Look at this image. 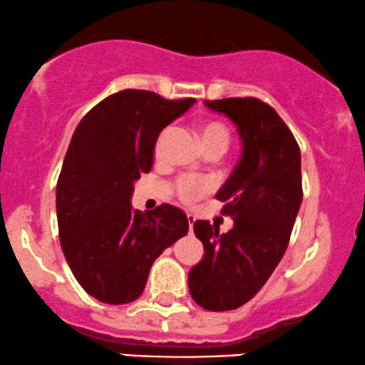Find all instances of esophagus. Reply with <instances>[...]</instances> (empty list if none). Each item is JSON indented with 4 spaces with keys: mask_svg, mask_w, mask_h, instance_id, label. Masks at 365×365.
I'll return each instance as SVG.
<instances>
[{
    "mask_svg": "<svg viewBox=\"0 0 365 365\" xmlns=\"http://www.w3.org/2000/svg\"><path fill=\"white\" fill-rule=\"evenodd\" d=\"M187 220H188V229H190V232L193 230V224H195V217H193L192 214L187 215Z\"/></svg>",
    "mask_w": 365,
    "mask_h": 365,
    "instance_id": "esophagus-1",
    "label": "esophagus"
}]
</instances>
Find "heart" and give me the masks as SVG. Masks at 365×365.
<instances>
[{"instance_id":"obj_1","label":"heart","mask_w":365,"mask_h":365,"mask_svg":"<svg viewBox=\"0 0 365 365\" xmlns=\"http://www.w3.org/2000/svg\"><path fill=\"white\" fill-rule=\"evenodd\" d=\"M165 136L167 131H163L156 140L155 145V155H161V146H163ZM198 138H200L202 148H222L224 151L227 150L230 143V131L224 123L220 121H205L198 126ZM212 183L209 180L204 178H195V177H182L175 185V192L177 197L185 204H195V202L204 198L207 193L210 192Z\"/></svg>"}]
</instances>
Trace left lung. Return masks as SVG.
Here are the masks:
<instances>
[{
	"mask_svg": "<svg viewBox=\"0 0 365 365\" xmlns=\"http://www.w3.org/2000/svg\"><path fill=\"white\" fill-rule=\"evenodd\" d=\"M237 126L242 155L217 192L234 227L219 234L209 220L193 232L205 255L188 273L197 305L227 312L247 303L279 264L302 205V155L293 133L269 104L256 98L205 101Z\"/></svg>",
	"mask_w": 365,
	"mask_h": 365,
	"instance_id": "1",
	"label": "left lung"
}]
</instances>
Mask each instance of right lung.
<instances>
[{
    "mask_svg": "<svg viewBox=\"0 0 365 365\" xmlns=\"http://www.w3.org/2000/svg\"><path fill=\"white\" fill-rule=\"evenodd\" d=\"M193 103L119 91L73 131L57 182L58 237L76 279L99 302H135L156 257L188 232L185 212L163 204L143 214L131 195L153 167L160 133Z\"/></svg>",
    "mask_w": 365,
    "mask_h": 365,
    "instance_id": "right-lung-1",
    "label": "right lung"
}]
</instances>
